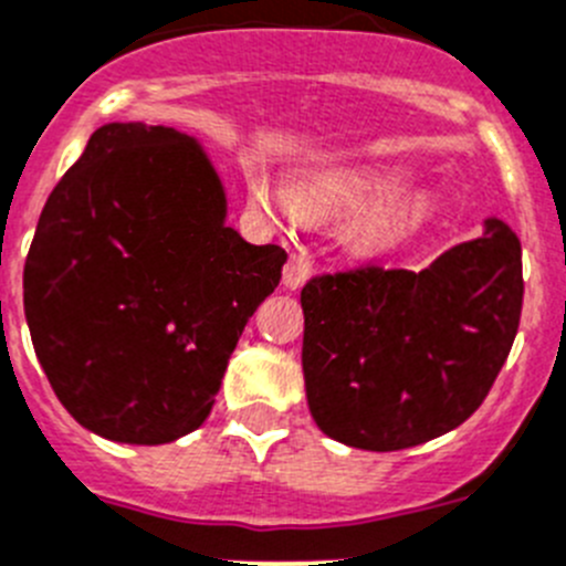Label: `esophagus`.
Listing matches in <instances>:
<instances>
[{"label": "esophagus", "mask_w": 566, "mask_h": 566, "mask_svg": "<svg viewBox=\"0 0 566 566\" xmlns=\"http://www.w3.org/2000/svg\"><path fill=\"white\" fill-rule=\"evenodd\" d=\"M307 279H310V262L301 256V253H293V256L287 259V265H284V273H282L284 290H301Z\"/></svg>", "instance_id": "obj_1"}]
</instances>
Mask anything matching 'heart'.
Listing matches in <instances>:
<instances>
[{"label": "heart", "mask_w": 566, "mask_h": 566, "mask_svg": "<svg viewBox=\"0 0 566 566\" xmlns=\"http://www.w3.org/2000/svg\"><path fill=\"white\" fill-rule=\"evenodd\" d=\"M410 184H413V176L402 167L324 172V176L295 181L290 189V200L301 214H310V218L379 209L357 231V242L366 251H388L436 218V200L430 195L403 198ZM251 198L262 209H273L279 200L276 189L262 176L251 178Z\"/></svg>", "instance_id": "heart-1"}]
</instances>
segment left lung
<instances>
[{
    "label": "left lung",
    "mask_w": 566,
    "mask_h": 566,
    "mask_svg": "<svg viewBox=\"0 0 566 566\" xmlns=\"http://www.w3.org/2000/svg\"><path fill=\"white\" fill-rule=\"evenodd\" d=\"M522 245L497 218L424 271L360 268L301 290L315 424L346 447L408 450L483 405L514 346Z\"/></svg>",
    "instance_id": "obj_1"
}]
</instances>
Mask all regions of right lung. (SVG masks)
<instances>
[{
    "instance_id": "obj_1",
    "label": "right lung",
    "mask_w": 566,
    "mask_h": 566,
    "mask_svg": "<svg viewBox=\"0 0 566 566\" xmlns=\"http://www.w3.org/2000/svg\"><path fill=\"white\" fill-rule=\"evenodd\" d=\"M195 136L108 123L57 181L24 262L35 357L94 436L170 443L211 413L248 318L287 253L226 226Z\"/></svg>"
}]
</instances>
